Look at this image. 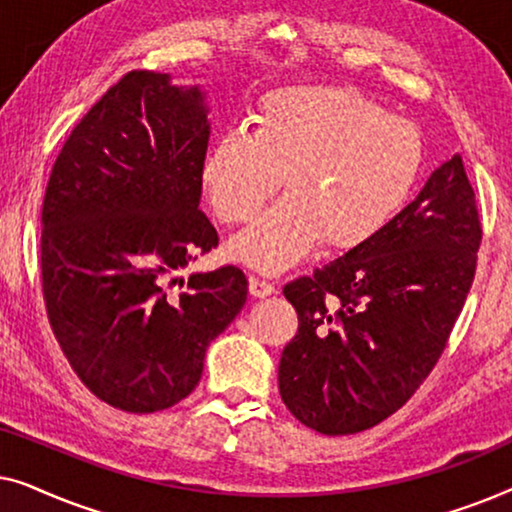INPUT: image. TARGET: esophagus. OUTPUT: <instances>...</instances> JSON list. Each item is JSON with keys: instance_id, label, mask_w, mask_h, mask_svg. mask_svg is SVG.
Here are the masks:
<instances>
[{"instance_id": "esophagus-1", "label": "esophagus", "mask_w": 512, "mask_h": 512, "mask_svg": "<svg viewBox=\"0 0 512 512\" xmlns=\"http://www.w3.org/2000/svg\"><path fill=\"white\" fill-rule=\"evenodd\" d=\"M249 291L254 298H265L275 293V284L261 277H249Z\"/></svg>"}]
</instances>
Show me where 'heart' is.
<instances>
[{"label":"heart","mask_w":512,"mask_h":512,"mask_svg":"<svg viewBox=\"0 0 512 512\" xmlns=\"http://www.w3.org/2000/svg\"><path fill=\"white\" fill-rule=\"evenodd\" d=\"M424 163L415 125L354 90L298 86L270 93L256 130L233 125L202 165L209 202L226 223H247L279 191L289 198L230 242L242 263L279 272L321 237L354 249L398 214Z\"/></svg>","instance_id":"heart-1"}]
</instances>
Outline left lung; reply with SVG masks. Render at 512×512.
I'll return each mask as SVG.
<instances>
[{
  "label": "left lung",
  "instance_id": "1",
  "mask_svg": "<svg viewBox=\"0 0 512 512\" xmlns=\"http://www.w3.org/2000/svg\"><path fill=\"white\" fill-rule=\"evenodd\" d=\"M480 240L457 153L373 240L286 284L298 333L279 359V394L291 415L347 436L403 408L443 354Z\"/></svg>",
  "mask_w": 512,
  "mask_h": 512
}]
</instances>
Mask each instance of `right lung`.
I'll return each instance as SVG.
<instances>
[{
	"mask_svg": "<svg viewBox=\"0 0 512 512\" xmlns=\"http://www.w3.org/2000/svg\"><path fill=\"white\" fill-rule=\"evenodd\" d=\"M200 86L130 72L67 137L41 209L48 321L81 382L125 412L177 405L247 303L235 265L179 272L219 244L200 212L209 107Z\"/></svg>",
	"mask_w": 512,
	"mask_h": 512,
	"instance_id": "obj_1",
	"label": "right lung"
}]
</instances>
